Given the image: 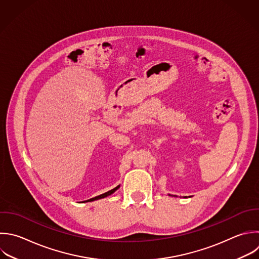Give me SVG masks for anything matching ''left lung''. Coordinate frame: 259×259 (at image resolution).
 <instances>
[{"instance_id":"obj_1","label":"left lung","mask_w":259,"mask_h":259,"mask_svg":"<svg viewBox=\"0 0 259 259\" xmlns=\"http://www.w3.org/2000/svg\"><path fill=\"white\" fill-rule=\"evenodd\" d=\"M170 195V194H169ZM173 196H175V195H173ZM184 197H186V196H184Z\"/></svg>"}]
</instances>
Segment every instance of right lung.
<instances>
[{"mask_svg":"<svg viewBox=\"0 0 259 259\" xmlns=\"http://www.w3.org/2000/svg\"><path fill=\"white\" fill-rule=\"evenodd\" d=\"M119 188V185L118 186H116L115 188H113V189H111V190H109V191H107V192H105V193H102V194H100V195H98V196H95V197H92V198H90V199H88V200H84V201H82V202H88V201H94V200H97V199H101V198H104V197H106V196H108V195H110V194H112L113 192H115L117 189Z\"/></svg>","mask_w":259,"mask_h":259,"instance_id":"add662e5","label":"right lung"}]
</instances>
